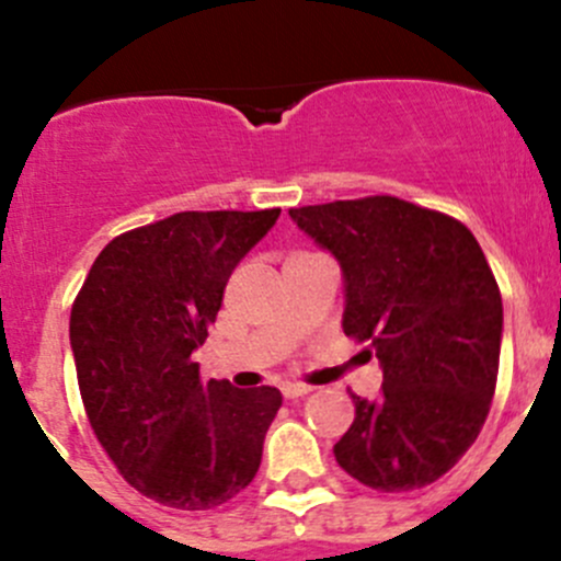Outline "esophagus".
I'll return each mask as SVG.
<instances>
[{
    "mask_svg": "<svg viewBox=\"0 0 561 561\" xmlns=\"http://www.w3.org/2000/svg\"><path fill=\"white\" fill-rule=\"evenodd\" d=\"M309 393H312V388L301 386V382H285V386H282V396H285V399H301V396Z\"/></svg>",
    "mask_w": 561,
    "mask_h": 561,
    "instance_id": "34e87169",
    "label": "esophagus"
}]
</instances>
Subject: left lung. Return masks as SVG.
Instances as JSON below:
<instances>
[{"mask_svg":"<svg viewBox=\"0 0 561 561\" xmlns=\"http://www.w3.org/2000/svg\"><path fill=\"white\" fill-rule=\"evenodd\" d=\"M290 219L339 263L344 333L382 369L377 399L350 393L339 467L377 491L434 483L472 448L496 388L502 296L483 249L454 217L390 195Z\"/></svg>","mask_w":561,"mask_h":561,"instance_id":"8db88e82","label":"left lung"}]
</instances>
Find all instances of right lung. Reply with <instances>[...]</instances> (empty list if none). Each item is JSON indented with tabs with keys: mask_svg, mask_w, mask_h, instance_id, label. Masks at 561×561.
<instances>
[{
	"mask_svg": "<svg viewBox=\"0 0 561 561\" xmlns=\"http://www.w3.org/2000/svg\"><path fill=\"white\" fill-rule=\"evenodd\" d=\"M268 211H181L129 230L94 260L70 314L78 388L100 445L133 489L208 511L252 483L282 393L201 380L192 353Z\"/></svg>",
	"mask_w": 561,
	"mask_h": 561,
	"instance_id": "1",
	"label": "right lung"
}]
</instances>
